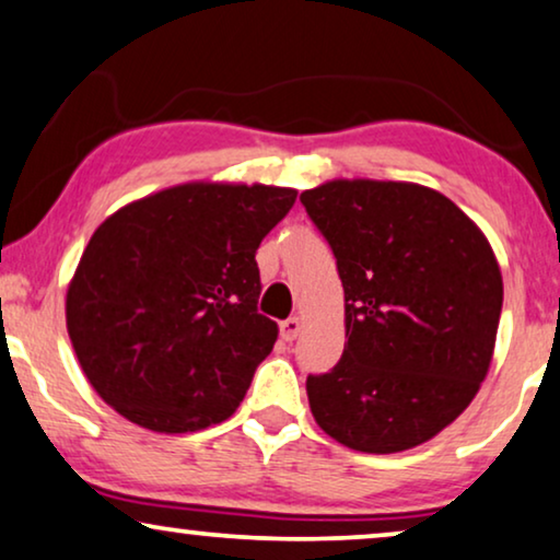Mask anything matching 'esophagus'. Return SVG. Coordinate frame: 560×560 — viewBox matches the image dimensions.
<instances>
[{
    "label": "esophagus",
    "instance_id": "34e87169",
    "mask_svg": "<svg viewBox=\"0 0 560 560\" xmlns=\"http://www.w3.org/2000/svg\"><path fill=\"white\" fill-rule=\"evenodd\" d=\"M301 328H303L301 318H288V320H282V324H280L282 341H293V339H298V334H301Z\"/></svg>",
    "mask_w": 560,
    "mask_h": 560
}]
</instances>
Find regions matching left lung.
<instances>
[{
  "instance_id": "1",
  "label": "left lung",
  "mask_w": 560,
  "mask_h": 560,
  "mask_svg": "<svg viewBox=\"0 0 560 560\" xmlns=\"http://www.w3.org/2000/svg\"><path fill=\"white\" fill-rule=\"evenodd\" d=\"M301 203L334 252L347 308L339 364L305 380L313 418L364 454L420 446L487 377L502 313L494 252L418 183L328 180Z\"/></svg>"
}]
</instances>
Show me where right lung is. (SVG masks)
Listing matches in <instances>:
<instances>
[{"label": "right lung", "instance_id": "right-lung-1", "mask_svg": "<svg viewBox=\"0 0 560 560\" xmlns=\"http://www.w3.org/2000/svg\"><path fill=\"white\" fill-rule=\"evenodd\" d=\"M298 190L183 183L112 213L68 285L66 326L91 387L155 433L240 408L278 324L257 311V247Z\"/></svg>", "mask_w": 560, "mask_h": 560}]
</instances>
